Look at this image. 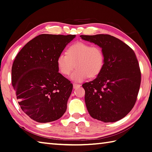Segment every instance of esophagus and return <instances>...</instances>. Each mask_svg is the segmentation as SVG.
Wrapping results in <instances>:
<instances>
[{
	"label": "esophagus",
	"mask_w": 152,
	"mask_h": 152,
	"mask_svg": "<svg viewBox=\"0 0 152 152\" xmlns=\"http://www.w3.org/2000/svg\"><path fill=\"white\" fill-rule=\"evenodd\" d=\"M73 85V88H79V87H80V86L79 84H77V83H74Z\"/></svg>",
	"instance_id": "34e87169"
}]
</instances>
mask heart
Here are the masks:
<instances>
[{"instance_id": "b5f03b06", "label": "heart", "mask_w": 152, "mask_h": 152, "mask_svg": "<svg viewBox=\"0 0 152 152\" xmlns=\"http://www.w3.org/2000/svg\"><path fill=\"white\" fill-rule=\"evenodd\" d=\"M56 62L60 72L65 76L70 75L75 66L72 78L80 82L88 77H97L103 69L105 58L99 46L78 42L69 46L66 53L59 54Z\"/></svg>"}]
</instances>
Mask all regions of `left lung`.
<instances>
[{"label": "left lung", "instance_id": "1", "mask_svg": "<svg viewBox=\"0 0 152 152\" xmlns=\"http://www.w3.org/2000/svg\"><path fill=\"white\" fill-rule=\"evenodd\" d=\"M80 37L100 46L105 58L103 69L96 78L82 85L87 110L95 119L117 121L131 111L140 89L141 72L134 52L110 35Z\"/></svg>", "mask_w": 152, "mask_h": 152}]
</instances>
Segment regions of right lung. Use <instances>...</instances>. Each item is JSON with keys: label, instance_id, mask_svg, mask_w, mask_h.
<instances>
[{"label": "right lung", "instance_id": "add662e5", "mask_svg": "<svg viewBox=\"0 0 152 152\" xmlns=\"http://www.w3.org/2000/svg\"><path fill=\"white\" fill-rule=\"evenodd\" d=\"M75 37L41 34L27 42L15 58L12 83L18 104L37 122L54 121L66 112L73 85L58 72L56 60Z\"/></svg>", "mask_w": 152, "mask_h": 152}]
</instances>
